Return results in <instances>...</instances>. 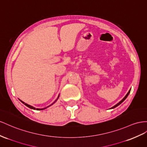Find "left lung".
I'll return each mask as SVG.
<instances>
[{"mask_svg":"<svg viewBox=\"0 0 147 147\" xmlns=\"http://www.w3.org/2000/svg\"><path fill=\"white\" fill-rule=\"evenodd\" d=\"M130 90H129V92H128V93H127V94H126V95H125V97H124V98H123V99H122V100H121V101H120V102H118V103H117V105H115V106H113V107H112V108H112V109H113V108H116V107H117V106H119V105H121V103H122V102H123V101H124V100H125V99H126V98H127V96H128V95H129V93H130Z\"/></svg>","mask_w":147,"mask_h":147,"instance_id":"1","label":"left lung"}]
</instances>
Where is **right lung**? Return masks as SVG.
<instances>
[{
  "mask_svg": "<svg viewBox=\"0 0 147 147\" xmlns=\"http://www.w3.org/2000/svg\"><path fill=\"white\" fill-rule=\"evenodd\" d=\"M59 96H58V98H57V99L59 98ZM57 100H55L53 103V104L52 105H51L50 106H51V105H53V104H54V103L55 102V101H56L57 100ZM21 101V100H20ZM21 102H22V103H23V104H24L25 105H26V106H28V108H31V109H36V108H34V107H33V106H30V105H28V104H26V103H25V102H23V101H21ZM49 106H47V107H49ZM47 107H46V108H42V109H38V108H36V110H43V109H46V108H47Z\"/></svg>",
  "mask_w": 147,
  "mask_h": 147,
  "instance_id": "right-lung-1",
  "label": "right lung"
}]
</instances>
